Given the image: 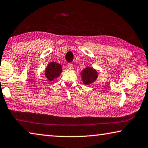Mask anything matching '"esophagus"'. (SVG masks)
Returning a JSON list of instances; mask_svg holds the SVG:
<instances>
[{
    "instance_id": "obj_1",
    "label": "esophagus",
    "mask_w": 148,
    "mask_h": 148,
    "mask_svg": "<svg viewBox=\"0 0 148 148\" xmlns=\"http://www.w3.org/2000/svg\"><path fill=\"white\" fill-rule=\"evenodd\" d=\"M68 67H69V69H72V67H73V64L72 63H68Z\"/></svg>"
}]
</instances>
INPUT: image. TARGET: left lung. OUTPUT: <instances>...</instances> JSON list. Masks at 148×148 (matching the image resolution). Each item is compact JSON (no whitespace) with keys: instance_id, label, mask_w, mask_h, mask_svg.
<instances>
[{"instance_id":"8db88e82","label":"left lung","mask_w":148,"mask_h":148,"mask_svg":"<svg viewBox=\"0 0 148 148\" xmlns=\"http://www.w3.org/2000/svg\"><path fill=\"white\" fill-rule=\"evenodd\" d=\"M82 78L84 84L88 85L93 83L97 78V72L95 70L90 67H87L81 73Z\"/></svg>"}]
</instances>
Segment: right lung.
<instances>
[{
    "label": "right lung",
    "mask_w": 148,
    "mask_h": 148,
    "mask_svg": "<svg viewBox=\"0 0 148 148\" xmlns=\"http://www.w3.org/2000/svg\"><path fill=\"white\" fill-rule=\"evenodd\" d=\"M62 72L61 65L55 62L49 63L45 70V76L49 80L52 81L57 78Z\"/></svg>",
    "instance_id": "add662e5"
}]
</instances>
